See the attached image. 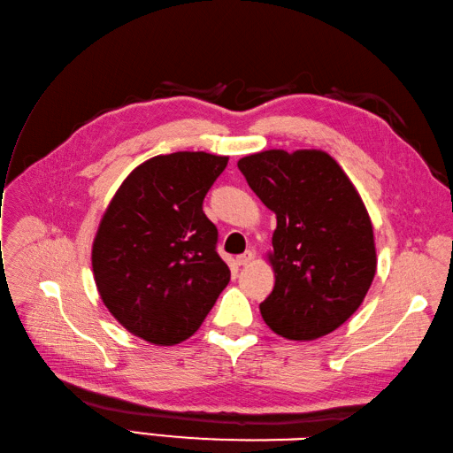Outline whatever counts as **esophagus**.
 I'll list each match as a JSON object with an SVG mask.
<instances>
[{
  "mask_svg": "<svg viewBox=\"0 0 453 453\" xmlns=\"http://www.w3.org/2000/svg\"><path fill=\"white\" fill-rule=\"evenodd\" d=\"M252 258H255V255H252L250 250H245L243 255L237 257V265H239V266H247V265H250Z\"/></svg>",
  "mask_w": 453,
  "mask_h": 453,
  "instance_id": "34e87169",
  "label": "esophagus"
}]
</instances>
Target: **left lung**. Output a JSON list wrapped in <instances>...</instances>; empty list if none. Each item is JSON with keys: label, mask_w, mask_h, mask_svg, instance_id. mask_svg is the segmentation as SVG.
I'll use <instances>...</instances> for the list:
<instances>
[{"label": "left lung", "mask_w": 453, "mask_h": 453, "mask_svg": "<svg viewBox=\"0 0 453 453\" xmlns=\"http://www.w3.org/2000/svg\"><path fill=\"white\" fill-rule=\"evenodd\" d=\"M237 165L278 219L266 252L276 283L260 303L262 319L291 342L338 330L376 274L372 222L359 191L324 150H262Z\"/></svg>", "instance_id": "1"}]
</instances>
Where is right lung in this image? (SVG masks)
<instances>
[{
	"mask_svg": "<svg viewBox=\"0 0 453 453\" xmlns=\"http://www.w3.org/2000/svg\"><path fill=\"white\" fill-rule=\"evenodd\" d=\"M227 156L160 154L123 179L92 243L100 297L125 330L177 345L201 328L229 283L203 201Z\"/></svg>",
	"mask_w": 453,
	"mask_h": 453,
	"instance_id": "right-lung-1",
	"label": "right lung"
}]
</instances>
